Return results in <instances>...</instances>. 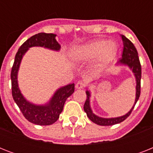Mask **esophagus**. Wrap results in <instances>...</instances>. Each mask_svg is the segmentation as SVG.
Segmentation results:
<instances>
[{
	"mask_svg": "<svg viewBox=\"0 0 153 153\" xmlns=\"http://www.w3.org/2000/svg\"><path fill=\"white\" fill-rule=\"evenodd\" d=\"M85 86V83H84L82 81H79L77 82L76 86H75V87H76V89H79V90H80V89H82Z\"/></svg>",
	"mask_w": 153,
	"mask_h": 153,
	"instance_id": "esophagus-1",
	"label": "esophagus"
}]
</instances>
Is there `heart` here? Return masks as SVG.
<instances>
[{"label":"heart","mask_w":153,"mask_h":153,"mask_svg":"<svg viewBox=\"0 0 153 153\" xmlns=\"http://www.w3.org/2000/svg\"><path fill=\"white\" fill-rule=\"evenodd\" d=\"M118 48L115 42L96 39L72 48L70 58L76 63H86L95 59L91 66L94 72L102 71L116 57Z\"/></svg>","instance_id":"1"}]
</instances>
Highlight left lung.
<instances>
[{"instance_id":"1","label":"left lung","mask_w":153,"mask_h":153,"mask_svg":"<svg viewBox=\"0 0 153 153\" xmlns=\"http://www.w3.org/2000/svg\"><path fill=\"white\" fill-rule=\"evenodd\" d=\"M122 42H123V53L121 59L117 62L116 66H125L128 67V69L132 71L133 75L136 79V98L135 102L133 104V107L131 108L130 110L126 114L123 116L117 117H102L95 114H94L93 110L91 106V93L90 90H86V100L84 104V111L86 112V115L89 117V119L94 123L97 124L98 126H114L116 124L121 123L123 121H125L131 112L133 111V108L135 106L136 103L139 99L140 94V79H141V67H140V60L138 57V53L135 46L133 44L127 39L125 36L121 35Z\"/></svg>"}]
</instances>
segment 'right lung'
Wrapping results in <instances>:
<instances>
[{
  "mask_svg": "<svg viewBox=\"0 0 153 153\" xmlns=\"http://www.w3.org/2000/svg\"><path fill=\"white\" fill-rule=\"evenodd\" d=\"M52 33H38L30 37L20 46L15 56L12 71V94L13 98L27 121L39 126L52 125L59 117L64 103L74 91V83H70L58 88L51 99L44 104H35L27 101L23 95L18 84V71L24 55L32 47H41L51 51H59L61 46Z\"/></svg>",
  "mask_w": 153,
  "mask_h": 153,
  "instance_id": "right-lung-1",
  "label": "right lung"
}]
</instances>
